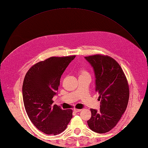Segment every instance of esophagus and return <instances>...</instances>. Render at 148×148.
I'll list each match as a JSON object with an SVG mask.
<instances>
[{"label":"esophagus","instance_id":"1","mask_svg":"<svg viewBox=\"0 0 148 148\" xmlns=\"http://www.w3.org/2000/svg\"><path fill=\"white\" fill-rule=\"evenodd\" d=\"M81 111V109H74V111L76 112H80Z\"/></svg>","mask_w":148,"mask_h":148}]
</instances>
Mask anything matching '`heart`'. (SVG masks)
Segmentation results:
<instances>
[{"instance_id":"heart-1","label":"heart","mask_w":148,"mask_h":148,"mask_svg":"<svg viewBox=\"0 0 148 148\" xmlns=\"http://www.w3.org/2000/svg\"><path fill=\"white\" fill-rule=\"evenodd\" d=\"M84 74H88L86 71H85L84 70H82V71H81V75H84Z\"/></svg>"}]
</instances>
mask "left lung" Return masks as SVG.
Segmentation results:
<instances>
[{
	"instance_id": "left-lung-1",
	"label": "left lung",
	"mask_w": 148,
	"mask_h": 148,
	"mask_svg": "<svg viewBox=\"0 0 148 148\" xmlns=\"http://www.w3.org/2000/svg\"><path fill=\"white\" fill-rule=\"evenodd\" d=\"M93 69L95 92L99 94L100 110L91 109L87 123L99 134L112 130L123 114L129 99V87L120 65L108 56L95 55L84 57Z\"/></svg>"
}]
</instances>
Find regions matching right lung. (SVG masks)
Wrapping results in <instances>:
<instances>
[{"mask_svg":"<svg viewBox=\"0 0 148 148\" xmlns=\"http://www.w3.org/2000/svg\"><path fill=\"white\" fill-rule=\"evenodd\" d=\"M75 57H50L33 65L25 76L22 93L27 114L46 134H60L72 118V109L53 105L52 99L57 94L61 76Z\"/></svg>","mask_w":148,"mask_h":148,"instance_id":"1","label":"right lung"}]
</instances>
